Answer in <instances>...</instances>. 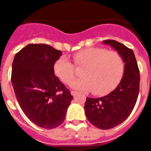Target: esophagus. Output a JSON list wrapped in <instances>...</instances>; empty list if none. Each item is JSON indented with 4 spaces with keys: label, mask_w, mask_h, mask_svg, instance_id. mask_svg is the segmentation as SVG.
I'll return each instance as SVG.
<instances>
[{
    "label": "esophagus",
    "mask_w": 151,
    "mask_h": 151,
    "mask_svg": "<svg viewBox=\"0 0 151 151\" xmlns=\"http://www.w3.org/2000/svg\"><path fill=\"white\" fill-rule=\"evenodd\" d=\"M71 94L73 96V97H75V96L78 94V92L75 91H71Z\"/></svg>",
    "instance_id": "esophagus-1"
}]
</instances>
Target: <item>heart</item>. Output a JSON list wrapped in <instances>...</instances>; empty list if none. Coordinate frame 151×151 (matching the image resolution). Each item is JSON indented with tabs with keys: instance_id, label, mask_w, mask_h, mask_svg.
<instances>
[{
	"instance_id": "b5f03b06",
	"label": "heart",
	"mask_w": 151,
	"mask_h": 151,
	"mask_svg": "<svg viewBox=\"0 0 151 151\" xmlns=\"http://www.w3.org/2000/svg\"><path fill=\"white\" fill-rule=\"evenodd\" d=\"M74 63L82 70V78L72 82L77 90L91 91L103 95L113 90L122 78L124 60L119 52L104 47H88L73 55ZM76 66L66 57H61L54 63V70L60 79L69 84L77 76Z\"/></svg>"
}]
</instances>
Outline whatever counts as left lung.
Here are the masks:
<instances>
[{
	"label": "left lung",
	"instance_id": "1",
	"mask_svg": "<svg viewBox=\"0 0 151 151\" xmlns=\"http://www.w3.org/2000/svg\"><path fill=\"white\" fill-rule=\"evenodd\" d=\"M122 55L124 75L115 90L99 98L87 97L85 104L88 120L95 127L110 129L123 122L134 109L140 86V71L132 49L115 40H105Z\"/></svg>",
	"mask_w": 151,
	"mask_h": 151
}]
</instances>
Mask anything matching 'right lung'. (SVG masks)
<instances>
[{"mask_svg":"<svg viewBox=\"0 0 151 151\" xmlns=\"http://www.w3.org/2000/svg\"><path fill=\"white\" fill-rule=\"evenodd\" d=\"M61 50L45 44H29L17 53L12 64L11 82L25 115L47 129L63 122L73 97L54 75Z\"/></svg>","mask_w":151,"mask_h":151,"instance_id":"right-lung-1","label":"right lung"}]
</instances>
